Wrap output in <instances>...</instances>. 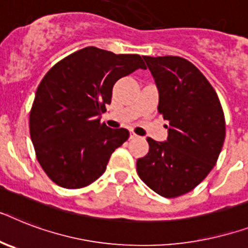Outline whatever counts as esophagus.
<instances>
[{"instance_id":"1","label":"esophagus","mask_w":248,"mask_h":248,"mask_svg":"<svg viewBox=\"0 0 248 248\" xmlns=\"http://www.w3.org/2000/svg\"><path fill=\"white\" fill-rule=\"evenodd\" d=\"M139 136L136 134H135L134 131H130V139H138Z\"/></svg>"}]
</instances>
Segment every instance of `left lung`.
I'll list each match as a JSON object with an SVG mask.
<instances>
[{
  "mask_svg": "<svg viewBox=\"0 0 248 248\" xmlns=\"http://www.w3.org/2000/svg\"><path fill=\"white\" fill-rule=\"evenodd\" d=\"M144 60L158 88L168 138H148L149 153L138 159L136 170L146 186L170 199L194 190L213 170L224 142V113L214 88L190 61L177 56Z\"/></svg>",
  "mask_w": 248,
  "mask_h": 248,
  "instance_id": "obj_1",
  "label": "left lung"
}]
</instances>
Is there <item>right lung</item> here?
<instances>
[{"label": "right lung", "instance_id": "1", "mask_svg": "<svg viewBox=\"0 0 248 248\" xmlns=\"http://www.w3.org/2000/svg\"><path fill=\"white\" fill-rule=\"evenodd\" d=\"M145 70L139 54L82 48L56 63L38 86L30 138L47 176L65 188H81L106 172L112 153L128 139L126 128L100 122L117 80Z\"/></svg>", "mask_w": 248, "mask_h": 248}]
</instances>
